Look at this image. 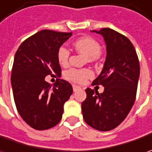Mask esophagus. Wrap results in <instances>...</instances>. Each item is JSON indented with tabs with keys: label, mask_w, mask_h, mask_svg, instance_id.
<instances>
[{
	"label": "esophagus",
	"mask_w": 152,
	"mask_h": 152,
	"mask_svg": "<svg viewBox=\"0 0 152 152\" xmlns=\"http://www.w3.org/2000/svg\"><path fill=\"white\" fill-rule=\"evenodd\" d=\"M73 91H74V92H76V91L81 90V87H79V86H78V85H73Z\"/></svg>",
	"instance_id": "1"
}]
</instances>
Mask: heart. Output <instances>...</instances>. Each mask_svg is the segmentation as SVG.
<instances>
[{
    "instance_id": "heart-1",
    "label": "heart",
    "mask_w": 152,
    "mask_h": 152,
    "mask_svg": "<svg viewBox=\"0 0 152 152\" xmlns=\"http://www.w3.org/2000/svg\"><path fill=\"white\" fill-rule=\"evenodd\" d=\"M75 49L85 54L92 61L98 58L102 54V47L96 40L91 37H82L75 40L73 43ZM70 51L67 46L61 45L56 51V58L59 64L61 66H67L69 60ZM93 76L92 71L88 68H70L65 72V78L73 83L83 84L88 79Z\"/></svg>"
}]
</instances>
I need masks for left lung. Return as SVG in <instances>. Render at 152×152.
Wrapping results in <instances>:
<instances>
[{"label": "left lung", "mask_w": 152, "mask_h": 152, "mask_svg": "<svg viewBox=\"0 0 152 152\" xmlns=\"http://www.w3.org/2000/svg\"><path fill=\"white\" fill-rule=\"evenodd\" d=\"M92 32L102 34L107 45V57L102 73L93 85H102L104 91L87 88L82 102L85 123L100 131L115 129L125 119L135 101L140 77V62L135 49L126 36L112 28Z\"/></svg>", "instance_id": "left-lung-1"}]
</instances>
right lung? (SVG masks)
Masks as SVG:
<instances>
[{
  "mask_svg": "<svg viewBox=\"0 0 152 152\" xmlns=\"http://www.w3.org/2000/svg\"><path fill=\"white\" fill-rule=\"evenodd\" d=\"M71 35V32L44 29L26 39L15 54L11 83L16 107L34 129L56 125L61 119L64 103L73 93L72 85L66 80L57 79L53 87L45 80L48 74L61 77L56 51Z\"/></svg>",
  "mask_w": 152,
  "mask_h": 152,
  "instance_id": "obj_1",
  "label": "right lung"
}]
</instances>
